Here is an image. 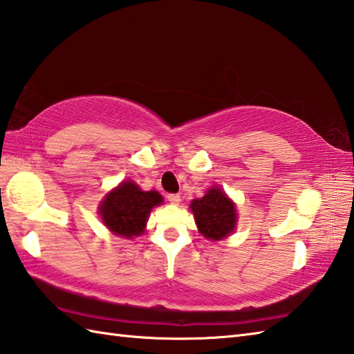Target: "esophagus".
<instances>
[{
  "instance_id": "esophagus-1",
  "label": "esophagus",
  "mask_w": 354,
  "mask_h": 354,
  "mask_svg": "<svg viewBox=\"0 0 354 354\" xmlns=\"http://www.w3.org/2000/svg\"><path fill=\"white\" fill-rule=\"evenodd\" d=\"M167 199H169V202H170V204H179V202H181V196H179V194H169V196H167Z\"/></svg>"
}]
</instances>
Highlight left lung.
Listing matches in <instances>:
<instances>
[{"instance_id":"obj_1","label":"left lung","mask_w":354,"mask_h":354,"mask_svg":"<svg viewBox=\"0 0 354 354\" xmlns=\"http://www.w3.org/2000/svg\"><path fill=\"white\" fill-rule=\"evenodd\" d=\"M190 208L199 232L208 240L219 242L236 230V205L221 187H212L204 196L192 201Z\"/></svg>"}]
</instances>
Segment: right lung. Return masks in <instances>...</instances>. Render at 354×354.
Instances as JSON below:
<instances>
[{
  "label": "right lung",
  "mask_w": 354,
  "mask_h": 354,
  "mask_svg": "<svg viewBox=\"0 0 354 354\" xmlns=\"http://www.w3.org/2000/svg\"><path fill=\"white\" fill-rule=\"evenodd\" d=\"M161 204L162 196L158 192H142L133 181H124L103 198L99 214L111 232L133 239L145 232L150 212Z\"/></svg>",
  "instance_id": "obj_1"
}]
</instances>
